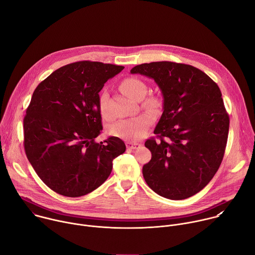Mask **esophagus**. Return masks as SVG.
Here are the masks:
<instances>
[{
	"instance_id": "obj_1",
	"label": "esophagus",
	"mask_w": 255,
	"mask_h": 255,
	"mask_svg": "<svg viewBox=\"0 0 255 255\" xmlns=\"http://www.w3.org/2000/svg\"><path fill=\"white\" fill-rule=\"evenodd\" d=\"M140 145L141 144L135 143V142H130V141L126 142V146H127L128 149H136V148H138L140 146Z\"/></svg>"
}]
</instances>
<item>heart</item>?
I'll use <instances>...</instances> for the list:
<instances>
[{
	"label": "heart",
	"instance_id": "heart-1",
	"mask_svg": "<svg viewBox=\"0 0 255 255\" xmlns=\"http://www.w3.org/2000/svg\"><path fill=\"white\" fill-rule=\"evenodd\" d=\"M120 89L126 96L136 101L143 99L148 91V87L146 84L142 80L134 77L124 79L120 84ZM107 102L108 93L106 91H103L99 100L100 111L105 119H110L112 116L108 110ZM162 99L154 95L147 97L142 103L143 109L152 114L159 113L162 109ZM153 121V116L148 113H144L133 118L121 119L109 127V133L125 140L136 141L145 136V134H146V132L152 125Z\"/></svg>",
	"mask_w": 255,
	"mask_h": 255
}]
</instances>
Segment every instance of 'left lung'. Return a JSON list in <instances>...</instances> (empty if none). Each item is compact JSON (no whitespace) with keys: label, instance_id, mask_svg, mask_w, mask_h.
I'll use <instances>...</instances> for the list:
<instances>
[{"label":"left lung","instance_id":"8db88e82","mask_svg":"<svg viewBox=\"0 0 255 255\" xmlns=\"http://www.w3.org/2000/svg\"><path fill=\"white\" fill-rule=\"evenodd\" d=\"M131 74L151 78L163 96V113L145 141L151 159L142 173L148 187L170 200L202 191L219 168L227 144L229 115L218 85L201 69L156 61L134 66Z\"/></svg>","mask_w":255,"mask_h":255}]
</instances>
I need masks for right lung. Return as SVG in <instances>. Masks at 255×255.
<instances>
[{
	"label": "right lung",
	"instance_id": "1",
	"mask_svg": "<svg viewBox=\"0 0 255 255\" xmlns=\"http://www.w3.org/2000/svg\"><path fill=\"white\" fill-rule=\"evenodd\" d=\"M124 68L99 61L66 64L35 89L26 110L24 149L43 183L77 198L98 189L126 150L118 137L97 143L103 130L99 93Z\"/></svg>",
	"mask_w": 255,
	"mask_h": 255
}]
</instances>
